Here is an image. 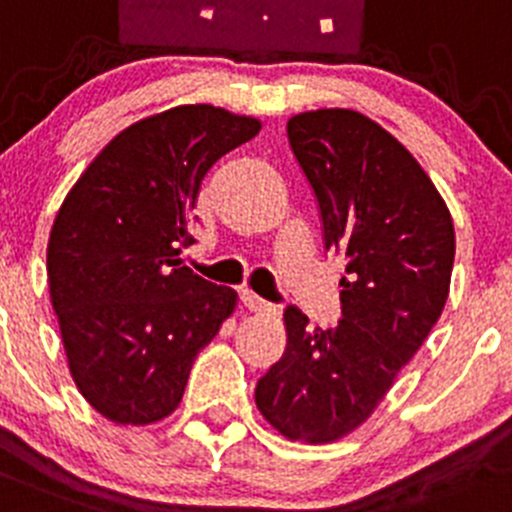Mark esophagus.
Wrapping results in <instances>:
<instances>
[{
    "mask_svg": "<svg viewBox=\"0 0 512 512\" xmlns=\"http://www.w3.org/2000/svg\"><path fill=\"white\" fill-rule=\"evenodd\" d=\"M240 305L245 307V310H250V312H270V310H272L270 302L260 300V297L252 295L250 290L242 292V295H240Z\"/></svg>",
    "mask_w": 512,
    "mask_h": 512,
    "instance_id": "esophagus-1",
    "label": "esophagus"
}]
</instances>
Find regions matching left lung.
Masks as SVG:
<instances>
[{
	"instance_id": "8db88e82",
	"label": "left lung",
	"mask_w": 512,
	"mask_h": 512,
	"mask_svg": "<svg viewBox=\"0 0 512 512\" xmlns=\"http://www.w3.org/2000/svg\"><path fill=\"white\" fill-rule=\"evenodd\" d=\"M287 140L315 192L325 250L347 262L342 320L310 327L287 305V347L257 380L255 403L285 438L320 445L365 423L430 335L450 292L455 230L418 160L365 114H295Z\"/></svg>"
}]
</instances>
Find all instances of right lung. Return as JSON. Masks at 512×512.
I'll return each mask as SVG.
<instances>
[{"label":"right lung","instance_id":"right-lung-1","mask_svg":"<svg viewBox=\"0 0 512 512\" xmlns=\"http://www.w3.org/2000/svg\"><path fill=\"white\" fill-rule=\"evenodd\" d=\"M260 119L182 104L119 132L64 197L47 245L49 297L69 372L117 425L175 413L192 362L237 292L182 265L200 185Z\"/></svg>","mask_w":512,"mask_h":512}]
</instances>
